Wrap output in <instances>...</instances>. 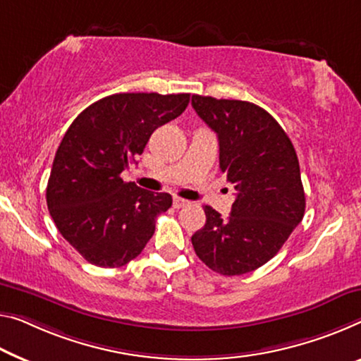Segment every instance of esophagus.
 Instances as JSON below:
<instances>
[{
    "mask_svg": "<svg viewBox=\"0 0 361 361\" xmlns=\"http://www.w3.org/2000/svg\"><path fill=\"white\" fill-rule=\"evenodd\" d=\"M173 204H174V208H184L185 204H188V202L187 200H184V198H179V197H174V202H173Z\"/></svg>",
    "mask_w": 361,
    "mask_h": 361,
    "instance_id": "esophagus-1",
    "label": "esophagus"
}]
</instances>
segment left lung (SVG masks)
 I'll use <instances>...</instances> for the list:
<instances>
[{"label": "left lung", "mask_w": 361, "mask_h": 361, "mask_svg": "<svg viewBox=\"0 0 361 361\" xmlns=\"http://www.w3.org/2000/svg\"><path fill=\"white\" fill-rule=\"evenodd\" d=\"M219 142V168L237 190L227 219L204 207L207 223L192 235L197 257L223 276L268 263L305 214L300 166L290 138L268 111L240 99L192 97Z\"/></svg>", "instance_id": "1"}]
</instances>
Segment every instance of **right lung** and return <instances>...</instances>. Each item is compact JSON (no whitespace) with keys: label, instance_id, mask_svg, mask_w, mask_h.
I'll return each instance as SVG.
<instances>
[{"label":"right lung","instance_id":"right-lung-1","mask_svg":"<svg viewBox=\"0 0 361 361\" xmlns=\"http://www.w3.org/2000/svg\"><path fill=\"white\" fill-rule=\"evenodd\" d=\"M188 102V93H116L90 104L69 126L54 157L47 204L61 235L88 263L127 264L154 234L157 216L171 208L169 193L143 190L121 174Z\"/></svg>","mask_w":361,"mask_h":361}]
</instances>
